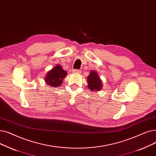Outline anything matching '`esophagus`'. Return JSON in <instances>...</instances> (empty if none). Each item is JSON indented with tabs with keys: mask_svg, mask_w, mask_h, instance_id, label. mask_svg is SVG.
Returning <instances> with one entry per match:
<instances>
[{
	"mask_svg": "<svg viewBox=\"0 0 156 156\" xmlns=\"http://www.w3.org/2000/svg\"><path fill=\"white\" fill-rule=\"evenodd\" d=\"M72 73H81V70H80L75 69V70H73Z\"/></svg>",
	"mask_w": 156,
	"mask_h": 156,
	"instance_id": "34e87169",
	"label": "esophagus"
}]
</instances>
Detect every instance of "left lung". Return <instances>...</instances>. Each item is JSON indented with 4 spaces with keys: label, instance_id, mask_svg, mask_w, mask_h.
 <instances>
[{
    "label": "left lung",
    "instance_id": "8db88e82",
    "mask_svg": "<svg viewBox=\"0 0 156 156\" xmlns=\"http://www.w3.org/2000/svg\"><path fill=\"white\" fill-rule=\"evenodd\" d=\"M88 89L93 91H98L103 87L102 81L95 71H91L87 78Z\"/></svg>",
    "mask_w": 156,
    "mask_h": 156
}]
</instances>
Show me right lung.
Instances as JSON below:
<instances>
[{
	"label": "right lung",
	"instance_id": "obj_1",
	"mask_svg": "<svg viewBox=\"0 0 156 156\" xmlns=\"http://www.w3.org/2000/svg\"><path fill=\"white\" fill-rule=\"evenodd\" d=\"M66 75L67 73L63 70L62 66L60 65H57L53 69L48 71L44 80L49 86L56 87L62 84L63 79Z\"/></svg>",
	"mask_w": 156,
	"mask_h": 156
}]
</instances>
